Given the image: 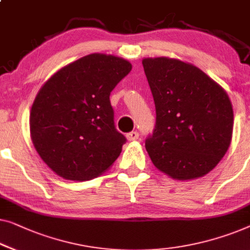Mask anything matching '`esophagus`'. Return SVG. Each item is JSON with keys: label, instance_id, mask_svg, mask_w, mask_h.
<instances>
[{"label": "esophagus", "instance_id": "1", "mask_svg": "<svg viewBox=\"0 0 250 250\" xmlns=\"http://www.w3.org/2000/svg\"><path fill=\"white\" fill-rule=\"evenodd\" d=\"M126 137H127L128 141H135L139 139V132L136 131H132L126 134Z\"/></svg>", "mask_w": 250, "mask_h": 250}]
</instances>
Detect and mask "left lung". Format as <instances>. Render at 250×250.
Here are the masks:
<instances>
[{"label": "left lung", "instance_id": "8db88e82", "mask_svg": "<svg viewBox=\"0 0 250 250\" xmlns=\"http://www.w3.org/2000/svg\"><path fill=\"white\" fill-rule=\"evenodd\" d=\"M155 104V127L146 140L153 165L173 179L202 177L229 149L232 104L203 71L168 57L144 59Z\"/></svg>", "mask_w": 250, "mask_h": 250}]
</instances>
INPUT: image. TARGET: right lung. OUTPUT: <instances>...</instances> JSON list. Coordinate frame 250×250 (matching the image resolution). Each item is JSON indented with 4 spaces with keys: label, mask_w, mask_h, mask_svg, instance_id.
<instances>
[{
    "label": "right lung",
    "mask_w": 250,
    "mask_h": 250,
    "mask_svg": "<svg viewBox=\"0 0 250 250\" xmlns=\"http://www.w3.org/2000/svg\"><path fill=\"white\" fill-rule=\"evenodd\" d=\"M132 70L124 59L90 54L57 71L36 96L30 134L42 161L68 180H89L114 164L126 137L109 96Z\"/></svg>",
    "instance_id": "add662e5"
}]
</instances>
